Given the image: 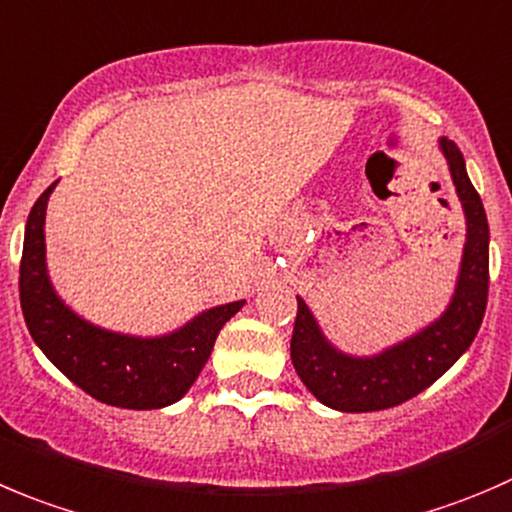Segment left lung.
I'll list each match as a JSON object with an SVG mask.
<instances>
[{
    "instance_id": "left-lung-1",
    "label": "left lung",
    "mask_w": 512,
    "mask_h": 512,
    "mask_svg": "<svg viewBox=\"0 0 512 512\" xmlns=\"http://www.w3.org/2000/svg\"><path fill=\"white\" fill-rule=\"evenodd\" d=\"M455 190L465 210V237L460 277L448 310L410 340L372 357H352L335 350L317 327L305 302L297 297L290 357L305 388L327 408L342 413L388 410L430 388L473 345L488 305L490 230L485 207L465 172L463 152L448 137L440 140Z\"/></svg>"
}]
</instances>
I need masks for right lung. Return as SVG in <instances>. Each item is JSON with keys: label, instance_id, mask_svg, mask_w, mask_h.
Returning a JSON list of instances; mask_svg holds the SVG:
<instances>
[{"label": "right lung", "instance_id": "obj_1", "mask_svg": "<svg viewBox=\"0 0 512 512\" xmlns=\"http://www.w3.org/2000/svg\"><path fill=\"white\" fill-rule=\"evenodd\" d=\"M54 185L34 202L24 230L19 300L29 335L59 372L99 403L127 410L177 403L205 367L222 325L245 300L212 307L162 337H130L89 325L59 300L47 277L44 212Z\"/></svg>", "mask_w": 512, "mask_h": 512}]
</instances>
